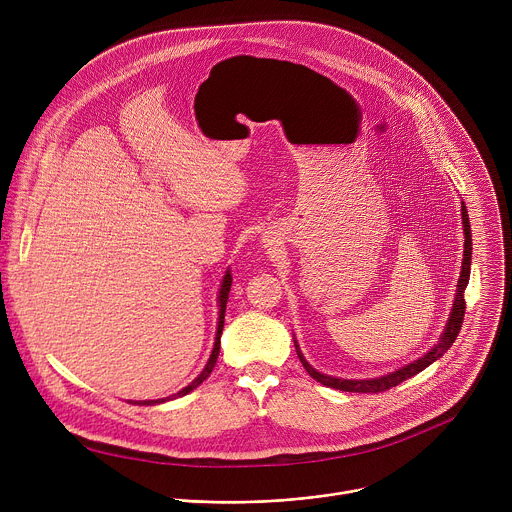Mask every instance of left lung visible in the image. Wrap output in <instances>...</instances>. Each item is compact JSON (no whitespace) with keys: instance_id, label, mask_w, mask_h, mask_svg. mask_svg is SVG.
Segmentation results:
<instances>
[{"instance_id":"obj_1","label":"left lung","mask_w":512,"mask_h":512,"mask_svg":"<svg viewBox=\"0 0 512 512\" xmlns=\"http://www.w3.org/2000/svg\"><path fill=\"white\" fill-rule=\"evenodd\" d=\"M460 214H462V230H464V252H462V266H460V278H458V284H456V292H454V300H452V308H450V314H448V320H446V326L438 338V342L424 354L420 356L418 360H412L384 376H376V378H338V376H328V374H322L318 372L316 368H312V364H308V360L304 358L296 338H294V346H296V352H298V358L302 362V366L306 368V372L320 384L324 386H330V388H336V390H344V392H384L400 382H404L406 378L422 372L426 366H430L434 360H438L440 356H444V352L452 346V342L456 340L458 332H460V326H462V318H464V288L468 284V278H470V260H472V236H470V222H468V214H466V206L462 202L460 206Z\"/></svg>"}]
</instances>
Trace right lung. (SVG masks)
Listing matches in <instances>:
<instances>
[{
    "instance_id": "right-lung-1",
    "label": "right lung",
    "mask_w": 512,
    "mask_h": 512,
    "mask_svg": "<svg viewBox=\"0 0 512 512\" xmlns=\"http://www.w3.org/2000/svg\"><path fill=\"white\" fill-rule=\"evenodd\" d=\"M230 286H232V274H230V268L226 270V274L222 276V282H220V288H218V326H216V338H214V348H212V354L204 366V370L188 384L184 386L182 390H178L176 394L172 396H166V398H158V400H136L134 404H142V406H154V404H162L166 400H174V398H180V396H186L188 392H192L194 388H198L208 376L210 372L214 370L216 366V360H218V354H220V336H222V330H224V312H226V302H228V294H230ZM132 402V400H128Z\"/></svg>"
}]
</instances>
